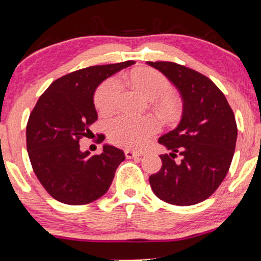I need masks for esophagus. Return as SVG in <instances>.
<instances>
[{
  "label": "esophagus",
  "mask_w": 261,
  "mask_h": 261,
  "mask_svg": "<svg viewBox=\"0 0 261 261\" xmlns=\"http://www.w3.org/2000/svg\"><path fill=\"white\" fill-rule=\"evenodd\" d=\"M124 152H125V156H126L127 159H135V158H140V156L143 155V154H142V152L133 151V150H130V149H125Z\"/></svg>",
  "instance_id": "34e87169"
}]
</instances>
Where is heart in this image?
Returning <instances> with one entry per match:
<instances>
[{"instance_id": "1", "label": "heart", "mask_w": 261, "mask_h": 261, "mask_svg": "<svg viewBox=\"0 0 261 261\" xmlns=\"http://www.w3.org/2000/svg\"><path fill=\"white\" fill-rule=\"evenodd\" d=\"M133 82L148 98L159 99L165 96L159 102V107L162 111L172 112L174 110L175 102L166 96L172 92V86L161 72L152 69H142L133 75ZM121 88L123 86L118 77H111L103 82L96 92V107L103 113L113 111L119 100ZM158 127V123L151 118L120 114L110 121L107 133L114 144L126 148H141Z\"/></svg>"}]
</instances>
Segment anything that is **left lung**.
Instances as JSON below:
<instances>
[{
  "mask_svg": "<svg viewBox=\"0 0 261 261\" xmlns=\"http://www.w3.org/2000/svg\"><path fill=\"white\" fill-rule=\"evenodd\" d=\"M179 90L181 120L162 135L159 143L169 154L160 155L161 169L149 176L152 192L173 205L205 200L223 181L234 156L238 126L223 93L209 77L173 62H147ZM179 154L182 160L174 159Z\"/></svg>",
  "mask_w": 261,
  "mask_h": 261,
  "instance_id": "1",
  "label": "left lung"
}]
</instances>
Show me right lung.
Wrapping results in <instances>:
<instances>
[{"label":"right lung","mask_w":261,"mask_h":261,"mask_svg":"<svg viewBox=\"0 0 261 261\" xmlns=\"http://www.w3.org/2000/svg\"><path fill=\"white\" fill-rule=\"evenodd\" d=\"M136 63L95 65L62 76L48 86L26 127L31 165L44 189L68 205L92 203L107 192L124 151L103 144L100 155L81 151L80 140L93 135L98 119L94 93L110 76Z\"/></svg>","instance_id":"right-lung-1"}]
</instances>
